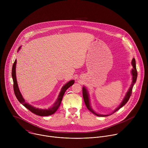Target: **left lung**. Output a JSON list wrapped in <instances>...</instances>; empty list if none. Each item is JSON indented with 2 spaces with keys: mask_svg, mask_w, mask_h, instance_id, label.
I'll return each instance as SVG.
<instances>
[{
  "mask_svg": "<svg viewBox=\"0 0 148 148\" xmlns=\"http://www.w3.org/2000/svg\"><path fill=\"white\" fill-rule=\"evenodd\" d=\"M132 65L133 66V69L131 70V73H132V84H131V86L130 89L128 90V91L126 92L125 97H124L123 101H122V102L119 105V106L118 107L113 111V112L111 114H114V112L117 111L118 110H119L121 108H122L123 106H124V105L126 103V102L128 101L130 97L132 95V88H133L134 85L135 84V83L136 82V79H137V75H138V73H137V70H136V68L135 59L134 58L132 60ZM82 95H83L84 101V102H85V104L86 105V107L88 108V110H90V112H91L92 113H93L94 114H95V115H96L97 116H107L109 115H101V114H97L92 109L91 105H90L89 94H88V91H87V88L85 87H82ZM111 114H110V115H111Z\"/></svg>",
  "mask_w": 148,
  "mask_h": 148,
  "instance_id": "obj_1",
  "label": "left lung"
}]
</instances>
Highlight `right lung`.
Segmentation results:
<instances>
[{
  "mask_svg": "<svg viewBox=\"0 0 148 148\" xmlns=\"http://www.w3.org/2000/svg\"><path fill=\"white\" fill-rule=\"evenodd\" d=\"M20 48H21V47H20L18 48V51L20 49ZM16 61H17L16 60H15V61L13 63V65L12 67V78H13V90H14V94H15L17 99H18V101L21 103L23 104V106H25L29 111H30L33 114H35L36 115H37L39 116H49V115H51L53 114L54 113H55L60 107V105L61 104V102L62 97H63V95H64L65 92L70 87H71L72 85H73L74 83V80L70 81L62 87L56 101L54 103V104L50 108H49L48 109H45V110L39 109L38 108L34 107L32 106L31 105H29L28 103L26 102L22 95L21 94V93L20 92V90L18 89V84L17 82L16 76Z\"/></svg>",
  "mask_w": 148,
  "mask_h": 148,
  "instance_id": "obj_1",
  "label": "right lung"
}]
</instances>
